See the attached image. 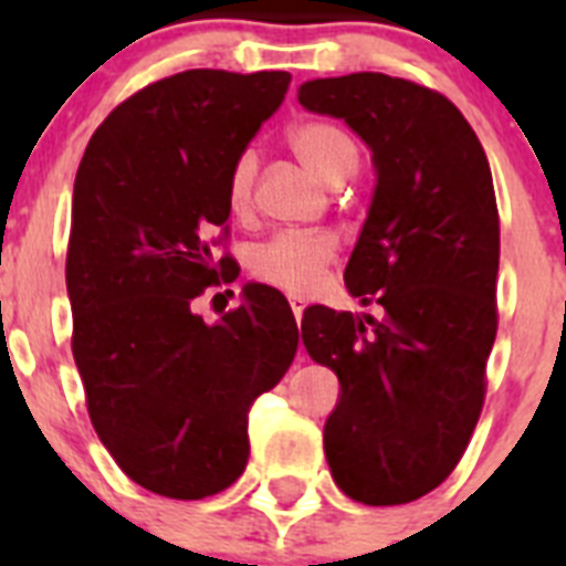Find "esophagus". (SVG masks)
Returning <instances> with one entry per match:
<instances>
[{
  "label": "esophagus",
  "mask_w": 566,
  "mask_h": 566,
  "mask_svg": "<svg viewBox=\"0 0 566 566\" xmlns=\"http://www.w3.org/2000/svg\"><path fill=\"white\" fill-rule=\"evenodd\" d=\"M289 306H292V314H294V319H303V312H306V300L303 297H297V294H292V297H289Z\"/></svg>",
  "instance_id": "34e87169"
}]
</instances>
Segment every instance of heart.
<instances>
[{"instance_id":"b5f03b06","label":"heart","mask_w":566,"mask_h":566,"mask_svg":"<svg viewBox=\"0 0 566 566\" xmlns=\"http://www.w3.org/2000/svg\"><path fill=\"white\" fill-rule=\"evenodd\" d=\"M289 147L297 161L328 187H339L359 164V147L339 124L308 118L289 129ZM258 181V153L243 149L227 175V203L234 214L252 209ZM337 260V240L328 232H280L260 243L249 272L266 286L286 294H308L319 286L326 269Z\"/></svg>"}]
</instances>
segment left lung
<instances>
[{"instance_id": "left-lung-1", "label": "left lung", "mask_w": 566, "mask_h": 566, "mask_svg": "<svg viewBox=\"0 0 566 566\" xmlns=\"http://www.w3.org/2000/svg\"><path fill=\"white\" fill-rule=\"evenodd\" d=\"M374 153L377 189L345 286L382 317L312 306L308 357L339 379L323 444L354 502L388 507L451 476L488 391L499 328V209L488 155L439 90L385 73L300 87Z\"/></svg>"}]
</instances>
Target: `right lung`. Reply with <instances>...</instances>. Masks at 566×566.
Instances as JSON below:
<instances>
[{"label": "right lung", "instance_id": "right-lung-1", "mask_svg": "<svg viewBox=\"0 0 566 566\" xmlns=\"http://www.w3.org/2000/svg\"><path fill=\"white\" fill-rule=\"evenodd\" d=\"M289 82L286 70L175 73L124 98L78 164L64 266L73 359L98 439L158 496H214L243 473L249 411L297 354L277 289L249 283L214 326L192 312L238 277L227 175Z\"/></svg>", "mask_w": 566, "mask_h": 566}]
</instances>
